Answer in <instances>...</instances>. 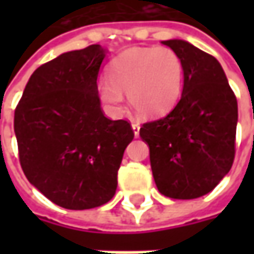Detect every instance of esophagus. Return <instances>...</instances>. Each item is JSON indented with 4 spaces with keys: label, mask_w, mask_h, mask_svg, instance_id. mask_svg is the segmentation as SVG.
<instances>
[{
    "label": "esophagus",
    "mask_w": 254,
    "mask_h": 254,
    "mask_svg": "<svg viewBox=\"0 0 254 254\" xmlns=\"http://www.w3.org/2000/svg\"><path fill=\"white\" fill-rule=\"evenodd\" d=\"M132 131H134V137H138L140 135V126L137 123H132L131 124Z\"/></svg>",
    "instance_id": "1"
}]
</instances>
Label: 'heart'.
<instances>
[{
    "mask_svg": "<svg viewBox=\"0 0 254 254\" xmlns=\"http://www.w3.org/2000/svg\"><path fill=\"white\" fill-rule=\"evenodd\" d=\"M110 80L97 82L99 99L112 113H120L127 93L142 117H160L180 99L184 64L171 48H131L117 56L109 69Z\"/></svg>",
    "mask_w": 254,
    "mask_h": 254,
    "instance_id": "obj_1",
    "label": "heart"
}]
</instances>
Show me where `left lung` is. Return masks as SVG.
<instances>
[{
    "instance_id": "left-lung-1",
    "label": "left lung",
    "mask_w": 254,
    "mask_h": 254,
    "mask_svg": "<svg viewBox=\"0 0 254 254\" xmlns=\"http://www.w3.org/2000/svg\"><path fill=\"white\" fill-rule=\"evenodd\" d=\"M184 64L180 102L165 117L142 124L155 185L174 199L209 193L232 168L238 100L220 64L187 41H162Z\"/></svg>"
}]
</instances>
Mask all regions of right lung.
Wrapping results in <instances>:
<instances>
[{
  "label": "right lung",
  "instance_id": "add662e5",
  "mask_svg": "<svg viewBox=\"0 0 254 254\" xmlns=\"http://www.w3.org/2000/svg\"><path fill=\"white\" fill-rule=\"evenodd\" d=\"M107 49L90 45L59 55L31 74L15 109L14 131L25 177L54 203L102 206L134 132L102 112L97 77Z\"/></svg>",
  "mask_w": 254,
  "mask_h": 254
}]
</instances>
